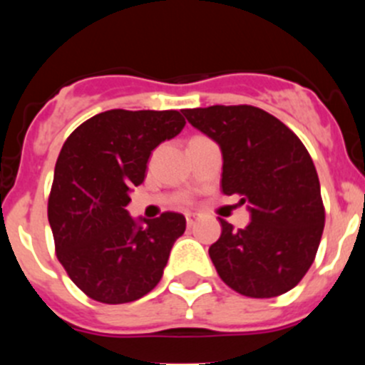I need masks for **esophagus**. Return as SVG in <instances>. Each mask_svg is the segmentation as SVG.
Listing matches in <instances>:
<instances>
[{"instance_id": "1", "label": "esophagus", "mask_w": 365, "mask_h": 365, "mask_svg": "<svg viewBox=\"0 0 365 365\" xmlns=\"http://www.w3.org/2000/svg\"><path fill=\"white\" fill-rule=\"evenodd\" d=\"M185 220H187V227H194L197 224V220H200V215H197V213H187Z\"/></svg>"}]
</instances>
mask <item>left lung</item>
I'll list each match as a JSON object with an SVG mask.
<instances>
[{
  "mask_svg": "<svg viewBox=\"0 0 365 365\" xmlns=\"http://www.w3.org/2000/svg\"><path fill=\"white\" fill-rule=\"evenodd\" d=\"M190 125L222 150V192L242 196L251 222L222 233L208 254L237 293L272 298L293 289L318 252L325 206L318 173L304 143L281 120L254 106L185 109Z\"/></svg>",
  "mask_w": 365,
  "mask_h": 365,
  "instance_id": "1",
  "label": "left lung"
}]
</instances>
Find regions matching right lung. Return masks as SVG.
<instances>
[{
  "label": "right lung",
  "instance_id": "add662e5",
  "mask_svg": "<svg viewBox=\"0 0 365 365\" xmlns=\"http://www.w3.org/2000/svg\"><path fill=\"white\" fill-rule=\"evenodd\" d=\"M185 127L178 111L111 109L81 123L54 168L47 217L58 261L73 284L102 304H127L164 274L182 213L164 212L139 227L125 206L145 180L152 150Z\"/></svg>",
  "mask_w": 365,
  "mask_h": 365
}]
</instances>
